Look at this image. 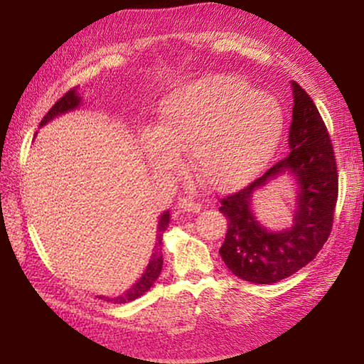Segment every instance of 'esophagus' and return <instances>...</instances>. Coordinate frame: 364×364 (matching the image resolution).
Listing matches in <instances>:
<instances>
[{"instance_id":"1","label":"esophagus","mask_w":364,"mask_h":364,"mask_svg":"<svg viewBox=\"0 0 364 364\" xmlns=\"http://www.w3.org/2000/svg\"><path fill=\"white\" fill-rule=\"evenodd\" d=\"M178 208H182V210H186V212L197 213L202 210V205L197 200H193V198L182 197V198H178Z\"/></svg>"}]
</instances>
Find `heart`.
<instances>
[{
  "instance_id": "heart-1",
  "label": "heart",
  "mask_w": 364,
  "mask_h": 364,
  "mask_svg": "<svg viewBox=\"0 0 364 364\" xmlns=\"http://www.w3.org/2000/svg\"><path fill=\"white\" fill-rule=\"evenodd\" d=\"M283 111L275 96L233 76H205L164 97L156 127L142 132L144 152L157 168L191 151L192 166L213 187H230L257 173L275 154Z\"/></svg>"
}]
</instances>
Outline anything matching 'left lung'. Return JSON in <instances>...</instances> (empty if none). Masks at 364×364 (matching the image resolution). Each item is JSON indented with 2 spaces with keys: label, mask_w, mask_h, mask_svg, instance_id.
<instances>
[{
  "label": "left lung",
  "mask_w": 364,
  "mask_h": 364,
  "mask_svg": "<svg viewBox=\"0 0 364 364\" xmlns=\"http://www.w3.org/2000/svg\"><path fill=\"white\" fill-rule=\"evenodd\" d=\"M293 112L290 154L245 188L220 198L228 220L220 257L233 275L258 285H272L310 263L331 233L338 200V171L333 142L315 102L291 82ZM299 183L297 210L288 231L270 232L251 213V193L282 173Z\"/></svg>",
  "instance_id": "obj_1"
}]
</instances>
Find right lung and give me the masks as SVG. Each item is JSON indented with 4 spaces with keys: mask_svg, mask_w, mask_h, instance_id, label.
I'll return each mask as SVG.
<instances>
[{
    "mask_svg": "<svg viewBox=\"0 0 364 364\" xmlns=\"http://www.w3.org/2000/svg\"><path fill=\"white\" fill-rule=\"evenodd\" d=\"M79 102H81V97L77 96L76 92V87L69 89V91L64 94L63 97L58 99V102L54 104V106L49 109L46 116L43 117V121L39 126H44V124L53 121L56 116H61V114L68 112V111H73V109H76L79 106ZM168 222H171V213L164 212L161 215V220H159V227H157V242H156V250H154L152 257H151V262H149V265L146 268V272L142 273V277L139 278V280L134 283V285L129 288L126 293H122L121 296H116V298H107V296H99L101 300H106V301H114V303H127V301H132L139 298L141 295H144L149 288L154 285V282L157 280L159 275H161L162 272V237H164V232H166V228L168 225Z\"/></svg>",
    "mask_w": 364,
    "mask_h": 364,
    "instance_id": "obj_1",
    "label": "right lung"
}]
</instances>
